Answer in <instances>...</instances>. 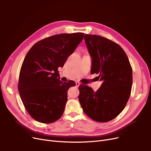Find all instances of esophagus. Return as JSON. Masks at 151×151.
<instances>
[{
	"instance_id": "34e87169",
	"label": "esophagus",
	"mask_w": 151,
	"mask_h": 151,
	"mask_svg": "<svg viewBox=\"0 0 151 151\" xmlns=\"http://www.w3.org/2000/svg\"><path fill=\"white\" fill-rule=\"evenodd\" d=\"M80 83H79V82H76V86H77V87H78L80 86Z\"/></svg>"
}]
</instances>
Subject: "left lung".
<instances>
[{"mask_svg": "<svg viewBox=\"0 0 151 151\" xmlns=\"http://www.w3.org/2000/svg\"><path fill=\"white\" fill-rule=\"evenodd\" d=\"M84 41L92 57L91 73L102 81L94 91L81 84L78 99L84 112L98 122L114 119L125 107L133 84L132 68L120 45L99 35H85Z\"/></svg>", "mask_w": 151, "mask_h": 151, "instance_id": "obj_1", "label": "left lung"}]
</instances>
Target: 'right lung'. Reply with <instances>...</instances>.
I'll return each instance as SVG.
<instances>
[{
  "label": "right lung",
  "mask_w": 151,
  "mask_h": 151,
  "mask_svg": "<svg viewBox=\"0 0 151 151\" xmlns=\"http://www.w3.org/2000/svg\"><path fill=\"white\" fill-rule=\"evenodd\" d=\"M84 35L75 32L46 37L35 44L26 55L18 88L26 110L36 121L51 123L63 115L67 91L75 83H62L58 68L63 67Z\"/></svg>",
  "instance_id": "obj_1"
}]
</instances>
